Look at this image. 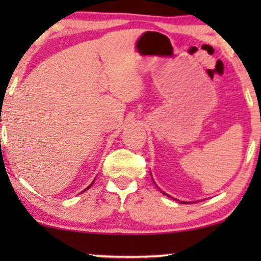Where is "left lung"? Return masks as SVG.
I'll return each instance as SVG.
<instances>
[{"instance_id":"1","label":"left lung","mask_w":261,"mask_h":261,"mask_svg":"<svg viewBox=\"0 0 261 261\" xmlns=\"http://www.w3.org/2000/svg\"><path fill=\"white\" fill-rule=\"evenodd\" d=\"M152 179H153V178H152ZM153 183H154V180H153ZM154 184H155V183H154ZM155 187H156V185H155ZM162 192H163V194H164V195H166V196H167V197H171V196H169V195H167V194H166V192H164V191H162ZM173 199H176V198H173ZM176 201H178V199H176ZM179 202H180V201H179ZM180 203H188V202H180ZM189 203H191V202H189Z\"/></svg>"}]
</instances>
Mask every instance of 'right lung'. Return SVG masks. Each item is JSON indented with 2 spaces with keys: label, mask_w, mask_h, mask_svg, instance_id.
<instances>
[{
  "label": "right lung",
  "mask_w": 261,
  "mask_h": 261,
  "mask_svg": "<svg viewBox=\"0 0 261 261\" xmlns=\"http://www.w3.org/2000/svg\"><path fill=\"white\" fill-rule=\"evenodd\" d=\"M94 181H95V180H92V183H91V184H90V185H89V187H88V188H87V189H85V190H84V191H87V190H88V189H89V188H90V187H91V185H92V184H94ZM84 191H83V192H84Z\"/></svg>",
  "instance_id": "1"
}]
</instances>
